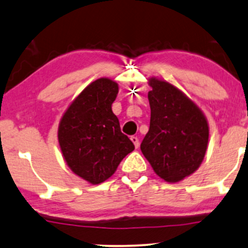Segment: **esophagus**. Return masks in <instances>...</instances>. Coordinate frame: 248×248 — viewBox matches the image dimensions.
Listing matches in <instances>:
<instances>
[{
	"label": "esophagus",
	"instance_id": "esophagus-1",
	"mask_svg": "<svg viewBox=\"0 0 248 248\" xmlns=\"http://www.w3.org/2000/svg\"><path fill=\"white\" fill-rule=\"evenodd\" d=\"M131 141H132L133 144H135V147H136V148H138V146H139V139H138V137L132 136V137H131Z\"/></svg>",
	"mask_w": 248,
	"mask_h": 248
}]
</instances>
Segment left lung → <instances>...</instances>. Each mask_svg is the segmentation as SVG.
Segmentation results:
<instances>
[{
	"label": "left lung",
	"mask_w": 248,
	"mask_h": 248,
	"mask_svg": "<svg viewBox=\"0 0 248 248\" xmlns=\"http://www.w3.org/2000/svg\"><path fill=\"white\" fill-rule=\"evenodd\" d=\"M150 130L140 150L158 175L177 182L193 174L205 155L208 122L194 102L166 81L151 78Z\"/></svg>",
	"instance_id": "left-lung-1"
}]
</instances>
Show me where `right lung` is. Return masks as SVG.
<instances>
[{"instance_id": "1", "label": "right lung", "mask_w": 248, "mask_h": 248, "mask_svg": "<svg viewBox=\"0 0 248 248\" xmlns=\"http://www.w3.org/2000/svg\"><path fill=\"white\" fill-rule=\"evenodd\" d=\"M117 94V83L98 78L75 98L59 124L58 139L67 165L93 185L109 179L135 150L111 110Z\"/></svg>"}]
</instances>
